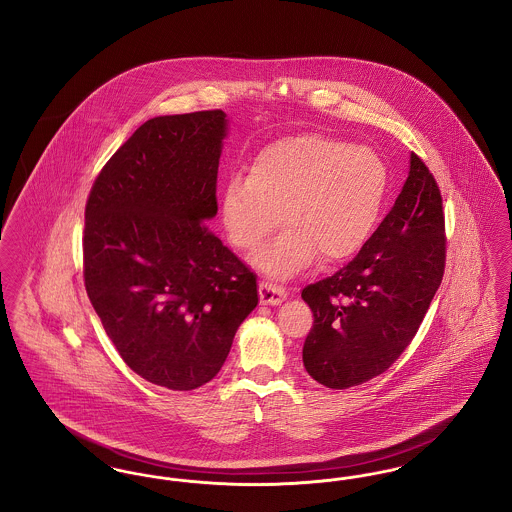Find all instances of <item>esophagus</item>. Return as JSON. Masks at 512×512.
<instances>
[{
  "label": "esophagus",
  "mask_w": 512,
  "mask_h": 512,
  "mask_svg": "<svg viewBox=\"0 0 512 512\" xmlns=\"http://www.w3.org/2000/svg\"><path fill=\"white\" fill-rule=\"evenodd\" d=\"M286 290L272 284V282H261L259 284V297L263 305H280L286 299Z\"/></svg>",
  "instance_id": "esophagus-1"
}]
</instances>
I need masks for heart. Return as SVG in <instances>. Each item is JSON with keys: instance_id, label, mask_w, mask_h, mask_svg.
<instances>
[{"instance_id": "1", "label": "heart", "mask_w": 512, "mask_h": 512, "mask_svg": "<svg viewBox=\"0 0 512 512\" xmlns=\"http://www.w3.org/2000/svg\"><path fill=\"white\" fill-rule=\"evenodd\" d=\"M249 174H232L220 194V220L230 244L253 251L278 226L286 230L255 259L272 278H290L318 255L338 265L372 232L388 171L368 147L324 134H297L263 147Z\"/></svg>"}]
</instances>
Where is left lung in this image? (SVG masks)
Here are the masks:
<instances>
[{"mask_svg": "<svg viewBox=\"0 0 512 512\" xmlns=\"http://www.w3.org/2000/svg\"><path fill=\"white\" fill-rule=\"evenodd\" d=\"M443 268L441 194L411 153L401 194L355 259L301 292L315 317L303 345L305 370L330 390L386 372L413 340Z\"/></svg>", "mask_w": 512, "mask_h": 512, "instance_id": "1", "label": "left lung"}]
</instances>
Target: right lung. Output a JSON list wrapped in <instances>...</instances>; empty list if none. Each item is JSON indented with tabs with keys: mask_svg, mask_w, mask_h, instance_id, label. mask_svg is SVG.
I'll return each instance as SVG.
<instances>
[{
	"mask_svg": "<svg viewBox=\"0 0 512 512\" xmlns=\"http://www.w3.org/2000/svg\"><path fill=\"white\" fill-rule=\"evenodd\" d=\"M226 132L220 109L149 119L86 203L88 297L122 361L167 390L211 382L259 303L257 276L207 226Z\"/></svg>",
	"mask_w": 512,
	"mask_h": 512,
	"instance_id": "obj_1",
	"label": "right lung"
}]
</instances>
